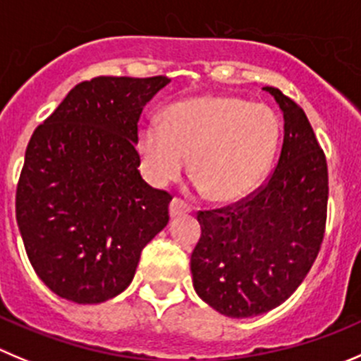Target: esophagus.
<instances>
[{"mask_svg":"<svg viewBox=\"0 0 361 361\" xmlns=\"http://www.w3.org/2000/svg\"><path fill=\"white\" fill-rule=\"evenodd\" d=\"M188 212H191V205L186 204L184 200H180V198H173V200L170 202V214L171 216L188 214Z\"/></svg>","mask_w":361,"mask_h":361,"instance_id":"34e87169","label":"esophagus"}]
</instances>
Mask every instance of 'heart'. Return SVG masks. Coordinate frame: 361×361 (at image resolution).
<instances>
[{"label":"heart","instance_id":"1","mask_svg":"<svg viewBox=\"0 0 361 361\" xmlns=\"http://www.w3.org/2000/svg\"><path fill=\"white\" fill-rule=\"evenodd\" d=\"M280 126L266 106L232 97L186 99L171 106L164 126L140 129L143 171L156 186L183 173L191 156L195 184L216 202L239 200L259 184L276 152Z\"/></svg>","mask_w":361,"mask_h":361}]
</instances>
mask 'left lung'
<instances>
[{
    "label": "left lung",
    "instance_id": "8db88e82",
    "mask_svg": "<svg viewBox=\"0 0 361 361\" xmlns=\"http://www.w3.org/2000/svg\"><path fill=\"white\" fill-rule=\"evenodd\" d=\"M283 113V145L267 183L234 205L198 211L191 253L198 296L226 317L281 305L317 259L326 228L328 164L303 109L264 87Z\"/></svg>",
    "mask_w": 361,
    "mask_h": 361
}]
</instances>
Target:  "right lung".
I'll list each match as a JSON object with an SVG mask.
<instances>
[{
  "label": "right lung",
  "mask_w": 361,
  "mask_h": 361,
  "mask_svg": "<svg viewBox=\"0 0 361 361\" xmlns=\"http://www.w3.org/2000/svg\"><path fill=\"white\" fill-rule=\"evenodd\" d=\"M166 75L75 85L32 135L16 195L24 248L60 298L102 303L129 287L166 226L171 195L140 175L138 120Z\"/></svg>",
  "instance_id": "right-lung-1"
}]
</instances>
